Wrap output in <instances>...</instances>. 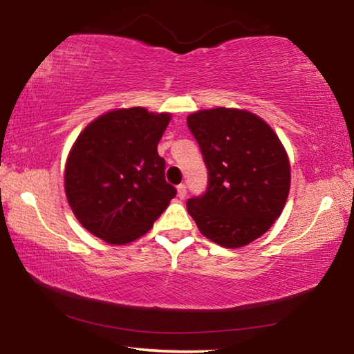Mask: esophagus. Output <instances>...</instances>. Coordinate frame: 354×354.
Returning a JSON list of instances; mask_svg holds the SVG:
<instances>
[{"label": "esophagus", "instance_id": "34e87169", "mask_svg": "<svg viewBox=\"0 0 354 354\" xmlns=\"http://www.w3.org/2000/svg\"><path fill=\"white\" fill-rule=\"evenodd\" d=\"M185 195H187V187H185L184 184H179L178 185V198L179 200H184Z\"/></svg>", "mask_w": 354, "mask_h": 354}]
</instances>
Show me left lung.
<instances>
[{"label": "left lung", "instance_id": "obj_1", "mask_svg": "<svg viewBox=\"0 0 354 354\" xmlns=\"http://www.w3.org/2000/svg\"><path fill=\"white\" fill-rule=\"evenodd\" d=\"M207 169V189L187 201L201 234L225 248L261 237L281 212L290 189L287 153L254 113L230 107L187 117Z\"/></svg>", "mask_w": 354, "mask_h": 354}]
</instances>
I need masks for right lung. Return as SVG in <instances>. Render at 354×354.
Segmentation results:
<instances>
[{"label": "right lung", "instance_id": "right-lung-1", "mask_svg": "<svg viewBox=\"0 0 354 354\" xmlns=\"http://www.w3.org/2000/svg\"><path fill=\"white\" fill-rule=\"evenodd\" d=\"M170 118L143 107L117 109L93 120L76 139L65 165V194L93 236L113 245L133 242L175 198L158 153Z\"/></svg>", "mask_w": 354, "mask_h": 354}]
</instances>
